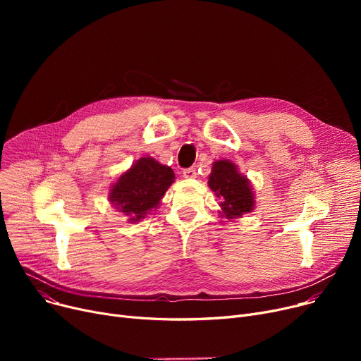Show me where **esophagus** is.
<instances>
[{
	"label": "esophagus",
	"mask_w": 361,
	"mask_h": 361,
	"mask_svg": "<svg viewBox=\"0 0 361 361\" xmlns=\"http://www.w3.org/2000/svg\"><path fill=\"white\" fill-rule=\"evenodd\" d=\"M183 177L184 178H188V180H192V178H196L197 177V173H196V168H185L184 171H183Z\"/></svg>",
	"instance_id": "1"
}]
</instances>
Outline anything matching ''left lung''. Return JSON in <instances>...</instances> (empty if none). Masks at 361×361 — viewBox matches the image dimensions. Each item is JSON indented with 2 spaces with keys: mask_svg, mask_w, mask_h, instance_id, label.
<instances>
[{
  "mask_svg": "<svg viewBox=\"0 0 361 361\" xmlns=\"http://www.w3.org/2000/svg\"><path fill=\"white\" fill-rule=\"evenodd\" d=\"M209 187L221 197L226 219L241 216L253 209L255 200L249 180L241 176L230 161H218L212 166Z\"/></svg>",
  "mask_w": 361,
  "mask_h": 361,
  "instance_id": "obj_1",
  "label": "left lung"
}]
</instances>
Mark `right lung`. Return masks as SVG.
Masks as SVG:
<instances>
[{
  "label": "right lung",
  "mask_w": 361,
  "mask_h": 361,
  "mask_svg": "<svg viewBox=\"0 0 361 361\" xmlns=\"http://www.w3.org/2000/svg\"><path fill=\"white\" fill-rule=\"evenodd\" d=\"M174 178V171L169 166L154 158H140L114 184L109 200L130 216L131 222H137L158 206Z\"/></svg>",
  "instance_id": "1"
}]
</instances>
